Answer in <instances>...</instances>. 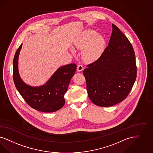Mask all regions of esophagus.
Masks as SVG:
<instances>
[{
	"label": "esophagus",
	"instance_id": "obj_1",
	"mask_svg": "<svg viewBox=\"0 0 153 153\" xmlns=\"http://www.w3.org/2000/svg\"><path fill=\"white\" fill-rule=\"evenodd\" d=\"M83 69H84V67H83V66H82V65L79 64V65H77V71H78V72H81V71H83Z\"/></svg>",
	"mask_w": 153,
	"mask_h": 153
}]
</instances>
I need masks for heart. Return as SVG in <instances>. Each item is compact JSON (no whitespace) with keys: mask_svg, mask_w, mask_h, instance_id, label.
Wrapping results in <instances>:
<instances>
[{"mask_svg":"<svg viewBox=\"0 0 153 153\" xmlns=\"http://www.w3.org/2000/svg\"><path fill=\"white\" fill-rule=\"evenodd\" d=\"M74 44L77 48L82 49L81 55L85 62H93L103 52L105 39L102 36L97 34L95 30L87 29L80 34ZM71 51L74 52L73 49Z\"/></svg>","mask_w":153,"mask_h":153,"instance_id":"1","label":"heart"}]
</instances>
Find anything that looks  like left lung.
<instances>
[{
    "label": "left lung",
    "mask_w": 153,
    "mask_h": 153,
    "mask_svg": "<svg viewBox=\"0 0 153 153\" xmlns=\"http://www.w3.org/2000/svg\"><path fill=\"white\" fill-rule=\"evenodd\" d=\"M108 46L83 72L90 100L110 107L125 100L137 76L135 53L127 37L112 24Z\"/></svg>",
    "instance_id": "obj_1"
}]
</instances>
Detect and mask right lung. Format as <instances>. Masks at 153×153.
Instances as JSON below:
<instances>
[{
	"label": "right lung",
	"instance_id": "right-lung-1",
	"mask_svg": "<svg viewBox=\"0 0 153 153\" xmlns=\"http://www.w3.org/2000/svg\"><path fill=\"white\" fill-rule=\"evenodd\" d=\"M22 44L16 51L13 62V77L16 89L27 103L33 108L44 112H53L65 104L64 94L76 72V64L62 66L54 72L45 84L32 86L21 79L18 68V60Z\"/></svg>",
	"mask_w": 153,
	"mask_h": 153
}]
</instances>
